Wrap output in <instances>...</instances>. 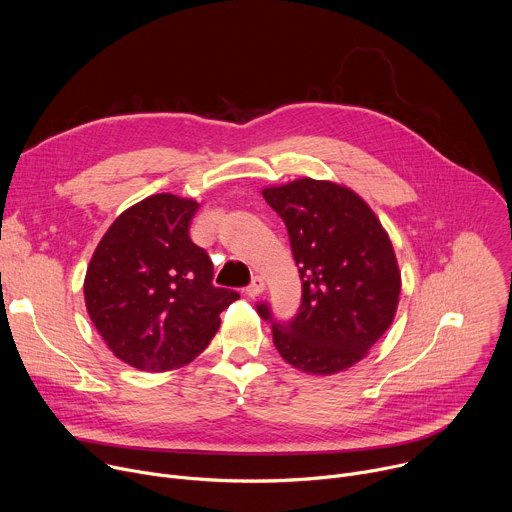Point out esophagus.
I'll list each match as a JSON object with an SVG mask.
<instances>
[{
    "label": "esophagus",
    "mask_w": 512,
    "mask_h": 512,
    "mask_svg": "<svg viewBox=\"0 0 512 512\" xmlns=\"http://www.w3.org/2000/svg\"><path fill=\"white\" fill-rule=\"evenodd\" d=\"M263 289H265L263 279H261L259 275H255V277L251 279V283L245 287V294H247L249 298H257L259 294H263Z\"/></svg>",
    "instance_id": "34e87169"
}]
</instances>
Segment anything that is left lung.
<instances>
[{
  "label": "left lung",
  "mask_w": 512,
  "mask_h": 512,
  "mask_svg": "<svg viewBox=\"0 0 512 512\" xmlns=\"http://www.w3.org/2000/svg\"><path fill=\"white\" fill-rule=\"evenodd\" d=\"M285 223L300 279L302 304L287 324L273 318V344L291 367L334 375L360 358L391 326L401 273L375 212L346 186L302 178L263 190Z\"/></svg>",
  "instance_id": "obj_1"
}]
</instances>
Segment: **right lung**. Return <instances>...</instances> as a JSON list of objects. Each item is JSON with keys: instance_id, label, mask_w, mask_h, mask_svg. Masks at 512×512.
Masks as SVG:
<instances>
[{"instance_id": "obj_1", "label": "right lung", "mask_w": 512, "mask_h": 512, "mask_svg": "<svg viewBox=\"0 0 512 512\" xmlns=\"http://www.w3.org/2000/svg\"><path fill=\"white\" fill-rule=\"evenodd\" d=\"M192 198L154 194L115 218L85 277L87 312L111 348L148 373L194 360L239 294L212 285L208 253L188 231Z\"/></svg>"}]
</instances>
